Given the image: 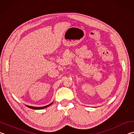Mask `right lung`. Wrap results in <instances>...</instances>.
I'll list each match as a JSON object with an SVG mask.
<instances>
[{
  "label": "right lung",
  "instance_id": "1",
  "mask_svg": "<svg viewBox=\"0 0 134 134\" xmlns=\"http://www.w3.org/2000/svg\"><path fill=\"white\" fill-rule=\"evenodd\" d=\"M52 104H49L48 105H46V106H45V107H30V106H26V107L29 108L33 109H44V108H45L48 107V106H49V105H51Z\"/></svg>",
  "mask_w": 134,
  "mask_h": 134
}]
</instances>
